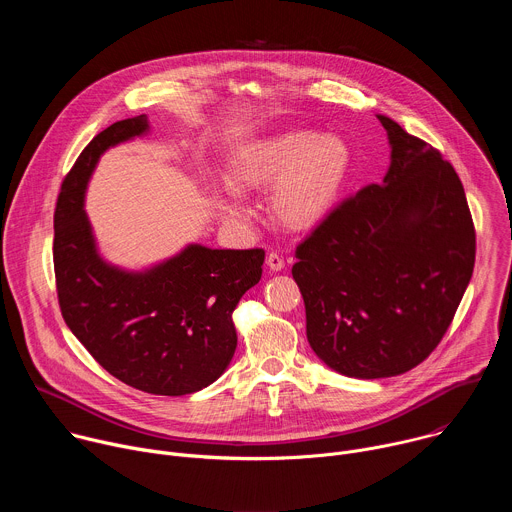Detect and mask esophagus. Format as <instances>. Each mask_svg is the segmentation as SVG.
<instances>
[{
  "label": "esophagus",
  "mask_w": 512,
  "mask_h": 512,
  "mask_svg": "<svg viewBox=\"0 0 512 512\" xmlns=\"http://www.w3.org/2000/svg\"><path fill=\"white\" fill-rule=\"evenodd\" d=\"M267 267L271 269V271H281L283 267H285V263H283V257L279 255V253H275V251H271L269 255H267Z\"/></svg>",
  "instance_id": "obj_1"
}]
</instances>
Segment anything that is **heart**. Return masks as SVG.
Masks as SVG:
<instances>
[{"label": "heart", "mask_w": 512, "mask_h": 512, "mask_svg": "<svg viewBox=\"0 0 512 512\" xmlns=\"http://www.w3.org/2000/svg\"><path fill=\"white\" fill-rule=\"evenodd\" d=\"M352 168L348 143L336 135L289 131L251 141L231 160V176L243 188H267L277 182L271 204L281 223L306 229L334 208ZM223 216L239 221L247 202L233 188L214 192Z\"/></svg>", "instance_id": "b5f03b06"}]
</instances>
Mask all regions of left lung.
<instances>
[{
    "mask_svg": "<svg viewBox=\"0 0 512 512\" xmlns=\"http://www.w3.org/2000/svg\"><path fill=\"white\" fill-rule=\"evenodd\" d=\"M377 117L391 145L383 184L340 202L298 245L291 267L312 350L354 379L395 377L423 362L450 328L476 259L452 164Z\"/></svg>",
    "mask_w": 512,
    "mask_h": 512,
    "instance_id": "obj_1",
    "label": "left lung"
}]
</instances>
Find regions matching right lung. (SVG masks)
Returning <instances> with one entry per match:
<instances>
[{"instance_id":"obj_1","label":"right lung","mask_w":512,"mask_h":512,"mask_svg":"<svg viewBox=\"0 0 512 512\" xmlns=\"http://www.w3.org/2000/svg\"><path fill=\"white\" fill-rule=\"evenodd\" d=\"M148 129L145 115L109 125L66 174L54 210V275L66 326L109 375L180 397L229 367L237 348L233 310L259 283L265 251L188 245L145 271L119 269L99 255L85 212L89 178L109 148Z\"/></svg>"}]
</instances>
